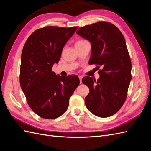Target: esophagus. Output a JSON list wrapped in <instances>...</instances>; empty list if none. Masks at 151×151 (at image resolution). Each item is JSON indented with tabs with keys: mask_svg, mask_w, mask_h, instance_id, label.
I'll return each instance as SVG.
<instances>
[{
	"mask_svg": "<svg viewBox=\"0 0 151 151\" xmlns=\"http://www.w3.org/2000/svg\"><path fill=\"white\" fill-rule=\"evenodd\" d=\"M79 80H80V84L82 83V79H83V77L81 76H79Z\"/></svg>",
	"mask_w": 151,
	"mask_h": 151,
	"instance_id": "esophagus-1",
	"label": "esophagus"
}]
</instances>
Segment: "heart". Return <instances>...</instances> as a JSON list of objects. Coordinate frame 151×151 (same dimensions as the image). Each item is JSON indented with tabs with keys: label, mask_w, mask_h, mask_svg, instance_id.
Segmentation results:
<instances>
[{
	"label": "heart",
	"mask_w": 151,
	"mask_h": 151,
	"mask_svg": "<svg viewBox=\"0 0 151 151\" xmlns=\"http://www.w3.org/2000/svg\"><path fill=\"white\" fill-rule=\"evenodd\" d=\"M87 42L86 40H79L77 41V42H76V44H75V46H76V45H81V44H83L84 43Z\"/></svg>",
	"instance_id": "obj_1"
}]
</instances>
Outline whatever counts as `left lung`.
I'll return each instance as SVG.
<instances>
[{
  "mask_svg": "<svg viewBox=\"0 0 151 151\" xmlns=\"http://www.w3.org/2000/svg\"><path fill=\"white\" fill-rule=\"evenodd\" d=\"M76 33L91 44L89 64L98 65V69L101 67L97 81L88 76L82 80L89 89L86 106L97 116H112L124 103L132 79V63L124 36L117 27L104 21L82 27Z\"/></svg>",
  "mask_w": 151,
  "mask_h": 151,
  "instance_id": "obj_1",
  "label": "left lung"
}]
</instances>
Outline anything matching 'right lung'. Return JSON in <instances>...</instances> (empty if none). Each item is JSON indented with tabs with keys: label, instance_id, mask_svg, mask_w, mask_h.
Listing matches in <instances>:
<instances>
[{
	"label": "right lung",
	"instance_id": "1",
	"mask_svg": "<svg viewBox=\"0 0 151 151\" xmlns=\"http://www.w3.org/2000/svg\"><path fill=\"white\" fill-rule=\"evenodd\" d=\"M77 28L47 26L38 29L29 36L22 49L21 88L31 109L43 118L54 119L63 115L79 84L76 75L62 77L52 70Z\"/></svg>",
	"mask_w": 151,
	"mask_h": 151
}]
</instances>
